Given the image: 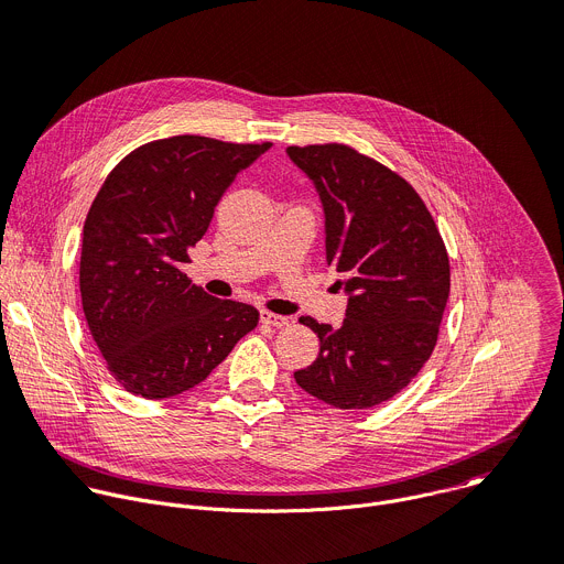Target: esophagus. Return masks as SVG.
<instances>
[{
  "label": "esophagus",
  "instance_id": "34e87169",
  "mask_svg": "<svg viewBox=\"0 0 564 564\" xmlns=\"http://www.w3.org/2000/svg\"><path fill=\"white\" fill-rule=\"evenodd\" d=\"M261 324L265 326H272V328H283L290 324L288 316H281V314H274V312H261Z\"/></svg>",
  "mask_w": 564,
  "mask_h": 564
}]
</instances>
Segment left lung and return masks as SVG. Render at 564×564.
Returning a JSON list of instances; mask_svg holds the SVG:
<instances>
[{"label": "left lung", "mask_w": 564, "mask_h": 564, "mask_svg": "<svg viewBox=\"0 0 564 564\" xmlns=\"http://www.w3.org/2000/svg\"><path fill=\"white\" fill-rule=\"evenodd\" d=\"M288 155L318 192L326 261L348 292L341 328L299 318L321 348L294 379L335 409H372L433 355L451 292L446 246L411 183L377 160L339 142L288 147Z\"/></svg>", "instance_id": "obj_1"}]
</instances>
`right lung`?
<instances>
[{
	"mask_svg": "<svg viewBox=\"0 0 564 564\" xmlns=\"http://www.w3.org/2000/svg\"><path fill=\"white\" fill-rule=\"evenodd\" d=\"M270 147L153 140L124 155L100 187L83 231L79 294L107 370L124 390L176 397L257 328L254 305L207 294L183 265L236 174Z\"/></svg>",
	"mask_w": 564,
	"mask_h": 564,
	"instance_id": "add662e5",
	"label": "right lung"
}]
</instances>
